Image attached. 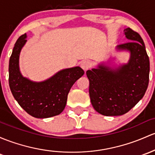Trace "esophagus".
Returning a JSON list of instances; mask_svg holds the SVG:
<instances>
[{
  "label": "esophagus",
  "mask_w": 155,
  "mask_h": 155,
  "mask_svg": "<svg viewBox=\"0 0 155 155\" xmlns=\"http://www.w3.org/2000/svg\"><path fill=\"white\" fill-rule=\"evenodd\" d=\"M81 66L84 71H86L87 69H89V68L91 66V63L89 61H84L83 62H81Z\"/></svg>",
  "instance_id": "esophagus-1"
}]
</instances>
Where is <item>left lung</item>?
I'll return each mask as SVG.
<instances>
[{
  "label": "left lung",
  "instance_id": "1",
  "mask_svg": "<svg viewBox=\"0 0 155 155\" xmlns=\"http://www.w3.org/2000/svg\"><path fill=\"white\" fill-rule=\"evenodd\" d=\"M124 31L131 41L117 48L130 51L129 63L115 69L102 64L86 71L91 104L105 116L126 114L142 99L149 85L150 66L143 41L130 28Z\"/></svg>",
  "mask_w": 155,
  "mask_h": 155
}]
</instances>
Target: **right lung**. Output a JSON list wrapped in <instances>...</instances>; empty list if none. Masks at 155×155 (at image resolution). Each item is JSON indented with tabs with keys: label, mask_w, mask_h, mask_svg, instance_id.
I'll use <instances>...</instances> for the list:
<instances>
[{
	"label": "right lung",
	"mask_w": 155,
	"mask_h": 155,
	"mask_svg": "<svg viewBox=\"0 0 155 155\" xmlns=\"http://www.w3.org/2000/svg\"><path fill=\"white\" fill-rule=\"evenodd\" d=\"M26 34L20 36L9 59V84L18 104L31 116L47 118L58 115L64 111L69 90L84 71L79 66L63 69L54 76L36 83L21 75L19 55L26 42Z\"/></svg>",
	"instance_id": "obj_1"
}]
</instances>
